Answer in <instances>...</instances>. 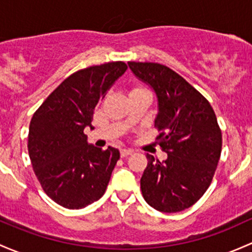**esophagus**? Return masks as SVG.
<instances>
[{
  "instance_id": "34e87169",
  "label": "esophagus",
  "mask_w": 252,
  "mask_h": 252,
  "mask_svg": "<svg viewBox=\"0 0 252 252\" xmlns=\"http://www.w3.org/2000/svg\"><path fill=\"white\" fill-rule=\"evenodd\" d=\"M134 151L130 148H122L121 150V156L122 157H126V156H130Z\"/></svg>"
}]
</instances>
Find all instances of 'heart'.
<instances>
[{
    "label": "heart",
    "mask_w": 252,
    "mask_h": 252,
    "mask_svg": "<svg viewBox=\"0 0 252 252\" xmlns=\"http://www.w3.org/2000/svg\"><path fill=\"white\" fill-rule=\"evenodd\" d=\"M135 89H141V88H135Z\"/></svg>",
    "instance_id": "b5f03b06"
}]
</instances>
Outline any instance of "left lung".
Listing matches in <instances>:
<instances>
[{"instance_id": "8db88e82", "label": "left lung", "mask_w": 252, "mask_h": 252, "mask_svg": "<svg viewBox=\"0 0 252 252\" xmlns=\"http://www.w3.org/2000/svg\"><path fill=\"white\" fill-rule=\"evenodd\" d=\"M137 78L158 99L156 141L168 153L159 161L147 155L141 177L144 199L161 213H179L197 203L213 181L222 134L210 102L179 73L157 63L129 62Z\"/></svg>"}]
</instances>
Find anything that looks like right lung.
<instances>
[{
	"mask_svg": "<svg viewBox=\"0 0 252 252\" xmlns=\"http://www.w3.org/2000/svg\"><path fill=\"white\" fill-rule=\"evenodd\" d=\"M128 68L112 62L68 76L37 108L30 122L29 156L46 194L67 209L96 202L107 189L117 148H97L87 142L84 128L113 83Z\"/></svg>",
	"mask_w": 252,
	"mask_h": 252,
	"instance_id": "obj_1",
	"label": "right lung"
}]
</instances>
